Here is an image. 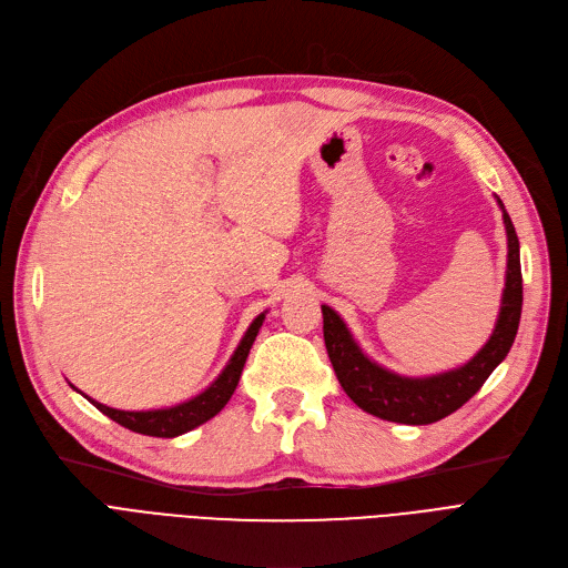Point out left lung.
Segmentation results:
<instances>
[{"instance_id":"1","label":"left lung","mask_w":568,"mask_h":568,"mask_svg":"<svg viewBox=\"0 0 568 568\" xmlns=\"http://www.w3.org/2000/svg\"><path fill=\"white\" fill-rule=\"evenodd\" d=\"M504 213L508 236V268L501 308L495 332L489 341L466 364L446 374L408 378L392 374L387 368L368 359L355 343L351 329L345 327L341 315L323 306V332L327 355L334 374L345 394L366 413L381 420L399 425H432L462 408L483 387L489 374L506 359L517 334L523 313V271H520V241H517L510 215L501 200H497Z\"/></svg>"}]
</instances>
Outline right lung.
I'll use <instances>...</instances> for the list:
<instances>
[{"instance_id": "1", "label": "right lung", "mask_w": 568, "mask_h": 568, "mask_svg": "<svg viewBox=\"0 0 568 568\" xmlns=\"http://www.w3.org/2000/svg\"><path fill=\"white\" fill-rule=\"evenodd\" d=\"M262 323H264V313H260L251 323L248 332L243 334L239 348L234 351L232 359L223 368V374H220L202 394H196V397H192L183 404L169 406V408H155V410H118V408L104 406L100 402L85 397V394L73 385L71 387L81 392L94 408H100L104 415H109L113 423L128 427L136 434L158 436V438L181 436L185 432H192L194 427L209 423L211 417L223 410L225 404L232 399V394H234V389L239 385V378H241V372H243V364H245V359H248L253 341H255Z\"/></svg>"}]
</instances>
